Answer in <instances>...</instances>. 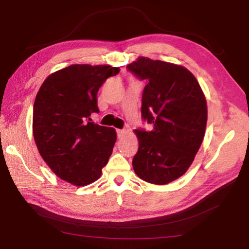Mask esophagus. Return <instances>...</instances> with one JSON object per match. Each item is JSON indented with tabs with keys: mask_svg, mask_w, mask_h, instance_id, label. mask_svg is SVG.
I'll return each instance as SVG.
<instances>
[{
	"mask_svg": "<svg viewBox=\"0 0 249 249\" xmlns=\"http://www.w3.org/2000/svg\"><path fill=\"white\" fill-rule=\"evenodd\" d=\"M116 132H117V137L122 138L126 133H127V130H126V129H117Z\"/></svg>",
	"mask_w": 249,
	"mask_h": 249,
	"instance_id": "obj_1",
	"label": "esophagus"
}]
</instances>
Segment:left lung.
Here are the masks:
<instances>
[{"mask_svg":"<svg viewBox=\"0 0 249 249\" xmlns=\"http://www.w3.org/2000/svg\"><path fill=\"white\" fill-rule=\"evenodd\" d=\"M127 69L147 84L142 116L150 130L135 129L133 168L142 180L167 184L184 175L203 141L208 107L197 80L182 66L138 57Z\"/></svg>","mask_w":249,"mask_h":249,"instance_id":"1","label":"left lung"}]
</instances>
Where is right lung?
Wrapping results in <instances>:
<instances>
[{"mask_svg": "<svg viewBox=\"0 0 249 249\" xmlns=\"http://www.w3.org/2000/svg\"><path fill=\"white\" fill-rule=\"evenodd\" d=\"M120 72L109 65H71L48 75L36 95L33 135L54 175L77 187L98 180L116 142L114 128L92 123L98 91Z\"/></svg>", "mask_w": 249, "mask_h": 249, "instance_id": "right-lung-1", "label": "right lung"}]
</instances>
